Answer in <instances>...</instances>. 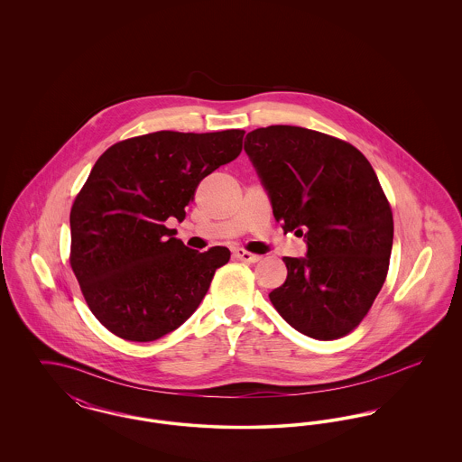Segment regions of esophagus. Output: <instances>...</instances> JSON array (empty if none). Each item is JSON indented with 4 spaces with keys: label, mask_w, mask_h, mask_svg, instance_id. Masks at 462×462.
Instances as JSON below:
<instances>
[{
    "label": "esophagus",
    "mask_w": 462,
    "mask_h": 462,
    "mask_svg": "<svg viewBox=\"0 0 462 462\" xmlns=\"http://www.w3.org/2000/svg\"><path fill=\"white\" fill-rule=\"evenodd\" d=\"M234 256L239 258L241 262H247V263H256V262H260V256H258V254H253V253H249V251H245V249H242V247H237V249L234 251Z\"/></svg>",
    "instance_id": "1"
}]
</instances>
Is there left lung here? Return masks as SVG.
I'll list each match as a JSON object with an SVG mask.
<instances>
[{
  "label": "left lung",
  "mask_w": 462,
  "mask_h": 462,
  "mask_svg": "<svg viewBox=\"0 0 462 462\" xmlns=\"http://www.w3.org/2000/svg\"><path fill=\"white\" fill-rule=\"evenodd\" d=\"M244 151L275 220L307 239V258H284L272 305L313 339L346 336L384 284L393 245L392 208L371 162L345 140L282 125L247 133Z\"/></svg>",
  "instance_id": "obj_1"
}]
</instances>
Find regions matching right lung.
Here are the masks:
<instances>
[{
    "mask_svg": "<svg viewBox=\"0 0 462 462\" xmlns=\"http://www.w3.org/2000/svg\"><path fill=\"white\" fill-rule=\"evenodd\" d=\"M244 130L155 132L109 147L70 208V268L97 320L147 343L178 329L228 263L199 253L164 221H183L200 180L241 154Z\"/></svg>",
    "mask_w": 462,
    "mask_h": 462,
    "instance_id": "obj_1",
    "label": "right lung"
}]
</instances>
